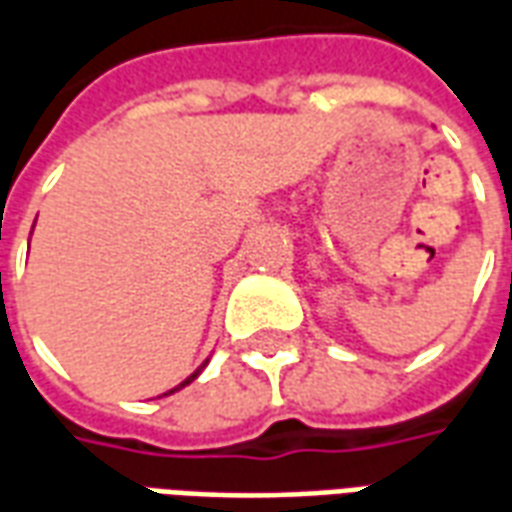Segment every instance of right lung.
<instances>
[{
	"mask_svg": "<svg viewBox=\"0 0 512 512\" xmlns=\"http://www.w3.org/2000/svg\"><path fill=\"white\" fill-rule=\"evenodd\" d=\"M205 365H208V359H205V362H202V365L197 367V370H194V373H191V376L186 378V381H183V384H178V386H175V389H169V392H164V395H172V392H178V389H183V386H186V384H191V381H194V378L200 376V373H202V367H205Z\"/></svg>",
	"mask_w": 512,
	"mask_h": 512,
	"instance_id": "obj_1",
	"label": "right lung"
}]
</instances>
